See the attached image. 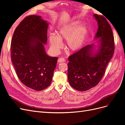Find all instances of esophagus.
<instances>
[{
    "label": "esophagus",
    "instance_id": "esophagus-1",
    "mask_svg": "<svg viewBox=\"0 0 125 125\" xmlns=\"http://www.w3.org/2000/svg\"><path fill=\"white\" fill-rule=\"evenodd\" d=\"M65 62V59H64L63 58H59L58 59V62Z\"/></svg>",
    "mask_w": 125,
    "mask_h": 125
}]
</instances>
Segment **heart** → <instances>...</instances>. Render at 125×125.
Masks as SVG:
<instances>
[{"label":"heart","mask_w":125,"mask_h":125,"mask_svg":"<svg viewBox=\"0 0 125 125\" xmlns=\"http://www.w3.org/2000/svg\"><path fill=\"white\" fill-rule=\"evenodd\" d=\"M79 21L73 22L59 30L58 36L51 34L49 42L52 51L58 52L62 47V40H67L68 48L73 51L78 50L83 44L88 33L85 25H80Z\"/></svg>","instance_id":"obj_1"}]
</instances>
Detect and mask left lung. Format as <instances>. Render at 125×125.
<instances>
[{"label": "left lung", "instance_id": "left-lung-1", "mask_svg": "<svg viewBox=\"0 0 125 125\" xmlns=\"http://www.w3.org/2000/svg\"><path fill=\"white\" fill-rule=\"evenodd\" d=\"M94 17L99 25L95 37H100L99 51L92 54L93 45H88L68 57V79L70 85L79 91H85L97 85L114 52L111 25L104 17L97 14Z\"/></svg>", "mask_w": 125, "mask_h": 125}]
</instances>
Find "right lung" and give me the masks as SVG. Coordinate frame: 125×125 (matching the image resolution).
I'll return each mask as SVG.
<instances>
[{
	"label": "right lung",
	"instance_id": "add662e5",
	"mask_svg": "<svg viewBox=\"0 0 125 125\" xmlns=\"http://www.w3.org/2000/svg\"><path fill=\"white\" fill-rule=\"evenodd\" d=\"M48 25L40 16L26 17L15 30L10 46L18 77L25 86L38 91L51 84L58 59L45 51Z\"/></svg>",
	"mask_w": 125,
	"mask_h": 125
}]
</instances>
